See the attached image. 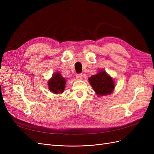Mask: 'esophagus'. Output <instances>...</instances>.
Segmentation results:
<instances>
[{
	"instance_id": "obj_1",
	"label": "esophagus",
	"mask_w": 154,
	"mask_h": 154,
	"mask_svg": "<svg viewBox=\"0 0 154 154\" xmlns=\"http://www.w3.org/2000/svg\"><path fill=\"white\" fill-rule=\"evenodd\" d=\"M76 76V79L78 80H82V78H83L82 74H77Z\"/></svg>"
}]
</instances>
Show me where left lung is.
Here are the masks:
<instances>
[{"label":"left lung","instance_id":"left-lung-1","mask_svg":"<svg viewBox=\"0 0 154 154\" xmlns=\"http://www.w3.org/2000/svg\"><path fill=\"white\" fill-rule=\"evenodd\" d=\"M88 80L93 89L100 96L109 94L114 88L113 79L103 71L92 75Z\"/></svg>","mask_w":154,"mask_h":154}]
</instances>
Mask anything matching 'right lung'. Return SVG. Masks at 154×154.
Wrapping results in <instances>:
<instances>
[{
	"instance_id": "obj_1",
	"label": "right lung",
	"mask_w": 154,
	"mask_h": 154,
	"mask_svg": "<svg viewBox=\"0 0 154 154\" xmlns=\"http://www.w3.org/2000/svg\"><path fill=\"white\" fill-rule=\"evenodd\" d=\"M66 80L59 72H56L53 78L49 81L48 85L49 90L54 94L62 93L66 87Z\"/></svg>"
}]
</instances>
